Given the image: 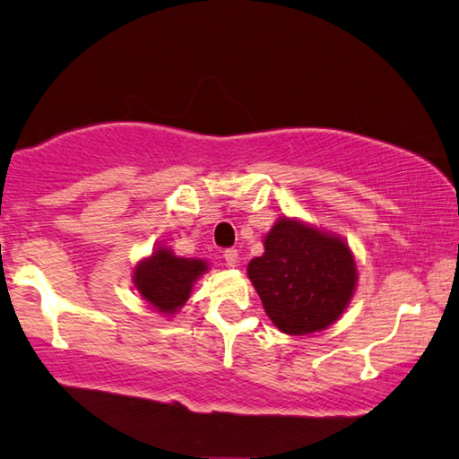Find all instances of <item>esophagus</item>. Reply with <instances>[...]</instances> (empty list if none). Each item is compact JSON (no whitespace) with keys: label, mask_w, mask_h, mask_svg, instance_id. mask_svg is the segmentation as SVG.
Returning a JSON list of instances; mask_svg holds the SVG:
<instances>
[{"label":"esophagus","mask_w":459,"mask_h":459,"mask_svg":"<svg viewBox=\"0 0 459 459\" xmlns=\"http://www.w3.org/2000/svg\"><path fill=\"white\" fill-rule=\"evenodd\" d=\"M224 261H227L229 267H235L237 263H238L237 248H227V251H224Z\"/></svg>","instance_id":"esophagus-1"}]
</instances>
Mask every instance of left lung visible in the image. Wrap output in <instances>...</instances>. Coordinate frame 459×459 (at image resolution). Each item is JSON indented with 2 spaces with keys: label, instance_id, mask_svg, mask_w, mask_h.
<instances>
[{
  "label": "left lung",
  "instance_id": "left-lung-1",
  "mask_svg": "<svg viewBox=\"0 0 459 459\" xmlns=\"http://www.w3.org/2000/svg\"><path fill=\"white\" fill-rule=\"evenodd\" d=\"M265 253L247 275L275 328L290 336L322 332L346 312L359 283L352 248L342 237L279 216L263 237Z\"/></svg>",
  "mask_w": 459,
  "mask_h": 459
}]
</instances>
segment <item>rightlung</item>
<instances>
[{"instance_id":"right-lung-1","label":"right lung","mask_w":459,"mask_h":459,"mask_svg":"<svg viewBox=\"0 0 459 459\" xmlns=\"http://www.w3.org/2000/svg\"><path fill=\"white\" fill-rule=\"evenodd\" d=\"M211 269L208 261L178 257L172 248L158 245L134 267V285L155 312L172 317L190 299L192 287Z\"/></svg>"}]
</instances>
